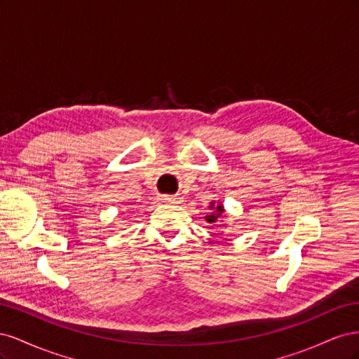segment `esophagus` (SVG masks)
Instances as JSON below:
<instances>
[{
  "mask_svg": "<svg viewBox=\"0 0 359 359\" xmlns=\"http://www.w3.org/2000/svg\"><path fill=\"white\" fill-rule=\"evenodd\" d=\"M178 198H175V196H170V194H163L161 196V201L163 202H175Z\"/></svg>",
  "mask_w": 359,
  "mask_h": 359,
  "instance_id": "34e87169",
  "label": "esophagus"
}]
</instances>
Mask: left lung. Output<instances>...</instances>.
Segmentation results:
<instances>
[{"mask_svg": "<svg viewBox=\"0 0 359 359\" xmlns=\"http://www.w3.org/2000/svg\"><path fill=\"white\" fill-rule=\"evenodd\" d=\"M214 208H215V212H211L210 215H206V222L215 223L217 219H219V217L222 215V212H223V206H222V205H219V206L211 205V206H210V210H214Z\"/></svg>", "mask_w": 359, "mask_h": 359, "instance_id": "obj_1", "label": "left lung"}]
</instances>
